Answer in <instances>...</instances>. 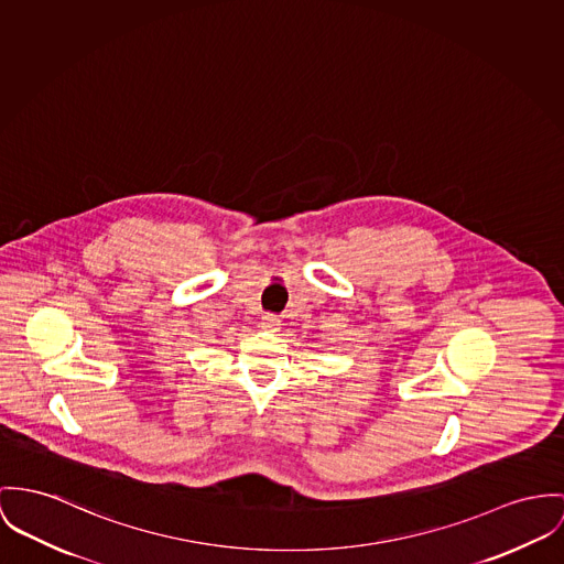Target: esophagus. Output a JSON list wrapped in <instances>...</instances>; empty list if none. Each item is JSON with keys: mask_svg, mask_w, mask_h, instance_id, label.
Returning a JSON list of instances; mask_svg holds the SVG:
<instances>
[{"mask_svg": "<svg viewBox=\"0 0 564 564\" xmlns=\"http://www.w3.org/2000/svg\"><path fill=\"white\" fill-rule=\"evenodd\" d=\"M281 326V319L276 315H263L261 317V328L263 330H270V333H276Z\"/></svg>", "mask_w": 564, "mask_h": 564, "instance_id": "1", "label": "esophagus"}]
</instances>
